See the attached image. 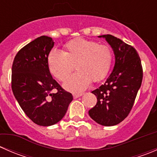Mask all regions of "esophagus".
I'll list each match as a JSON object with an SVG mask.
<instances>
[{
	"label": "esophagus",
	"instance_id": "esophagus-1",
	"mask_svg": "<svg viewBox=\"0 0 157 157\" xmlns=\"http://www.w3.org/2000/svg\"><path fill=\"white\" fill-rule=\"evenodd\" d=\"M83 93H78V94H74L73 96H74V99H77V98L80 97L81 96H83Z\"/></svg>",
	"mask_w": 157,
	"mask_h": 157
}]
</instances>
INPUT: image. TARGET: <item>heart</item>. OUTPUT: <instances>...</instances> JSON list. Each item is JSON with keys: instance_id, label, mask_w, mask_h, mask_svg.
Instances as JSON below:
<instances>
[{"instance_id": "heart-1", "label": "heart", "mask_w": 157, "mask_h": 157, "mask_svg": "<svg viewBox=\"0 0 157 157\" xmlns=\"http://www.w3.org/2000/svg\"><path fill=\"white\" fill-rule=\"evenodd\" d=\"M112 58V49L108 45L78 38L66 43L62 52L52 51L47 62L49 72L60 81L66 80L75 67L77 71L63 86L67 91L77 93L86 90L91 80L97 82L106 77Z\"/></svg>"}]
</instances>
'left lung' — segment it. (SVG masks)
<instances>
[{
	"mask_svg": "<svg viewBox=\"0 0 157 157\" xmlns=\"http://www.w3.org/2000/svg\"><path fill=\"white\" fill-rule=\"evenodd\" d=\"M98 37L112 47L115 62L104 84L92 92L97 102L89 115L101 125L113 126L121 122L132 109L141 86L143 69L135 48L112 35Z\"/></svg>",
	"mask_w": 157,
	"mask_h": 157,
	"instance_id": "8db88e82",
	"label": "left lung"
}]
</instances>
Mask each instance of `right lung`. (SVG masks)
<instances>
[{
    "label": "right lung",
    "instance_id": "1",
    "mask_svg": "<svg viewBox=\"0 0 157 157\" xmlns=\"http://www.w3.org/2000/svg\"><path fill=\"white\" fill-rule=\"evenodd\" d=\"M51 37L42 36L23 47L12 66V90L19 105L36 124L50 126L61 121L73 100L52 78L48 56L54 46Z\"/></svg>",
    "mask_w": 157,
    "mask_h": 157
}]
</instances>
